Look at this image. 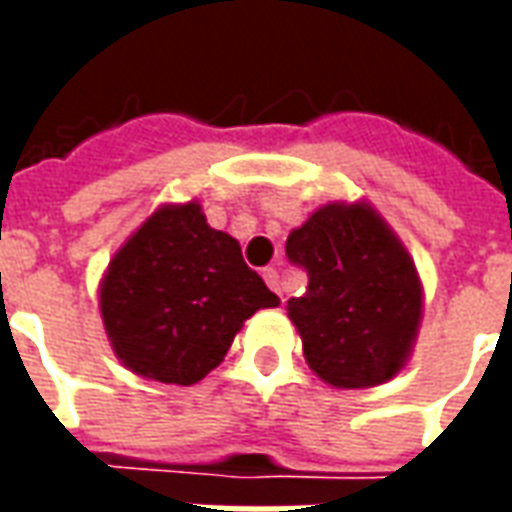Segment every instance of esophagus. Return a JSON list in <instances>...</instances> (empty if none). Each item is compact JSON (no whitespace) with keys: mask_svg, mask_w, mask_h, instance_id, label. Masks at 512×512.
<instances>
[{"mask_svg":"<svg viewBox=\"0 0 512 512\" xmlns=\"http://www.w3.org/2000/svg\"><path fill=\"white\" fill-rule=\"evenodd\" d=\"M263 279H266V285L271 290H277L279 299L285 301V296H282V288H279V271L277 268H263Z\"/></svg>","mask_w":512,"mask_h":512,"instance_id":"34e87169","label":"esophagus"}]
</instances>
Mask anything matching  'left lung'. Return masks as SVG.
I'll return each instance as SVG.
<instances>
[{
	"mask_svg": "<svg viewBox=\"0 0 512 512\" xmlns=\"http://www.w3.org/2000/svg\"><path fill=\"white\" fill-rule=\"evenodd\" d=\"M285 255L310 279L307 293L288 301L307 365L343 389L400 373L417 337L422 288L384 219L367 205H326L288 235Z\"/></svg>",
	"mask_w": 512,
	"mask_h": 512,
	"instance_id": "8db88e82",
	"label": "left lung"
}]
</instances>
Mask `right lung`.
<instances>
[{
    "label": "right lung",
    "instance_id": "right-lung-1",
    "mask_svg": "<svg viewBox=\"0 0 512 512\" xmlns=\"http://www.w3.org/2000/svg\"><path fill=\"white\" fill-rule=\"evenodd\" d=\"M277 304L238 241L208 227L197 202L153 213L101 285L115 354L161 384H197L222 362L246 318Z\"/></svg>",
    "mask_w": 512,
    "mask_h": 512
}]
</instances>
